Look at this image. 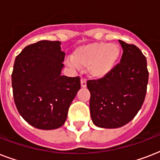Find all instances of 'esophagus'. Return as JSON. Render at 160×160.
I'll return each mask as SVG.
<instances>
[{"label": "esophagus", "instance_id": "obj_1", "mask_svg": "<svg viewBox=\"0 0 160 160\" xmlns=\"http://www.w3.org/2000/svg\"><path fill=\"white\" fill-rule=\"evenodd\" d=\"M80 84H81V87L82 88L86 87V80L84 79V78H81V80H80Z\"/></svg>", "mask_w": 160, "mask_h": 160}]
</instances>
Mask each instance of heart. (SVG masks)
<instances>
[{
  "instance_id": "heart-1",
  "label": "heart",
  "mask_w": 160,
  "mask_h": 160,
  "mask_svg": "<svg viewBox=\"0 0 160 160\" xmlns=\"http://www.w3.org/2000/svg\"><path fill=\"white\" fill-rule=\"evenodd\" d=\"M120 53L121 49L115 43L93 42L75 49L67 63L72 68H86L90 77L100 79L114 70Z\"/></svg>"
}]
</instances>
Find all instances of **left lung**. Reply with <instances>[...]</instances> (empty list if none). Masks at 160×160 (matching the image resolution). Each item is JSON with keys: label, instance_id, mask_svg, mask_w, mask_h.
Listing matches in <instances>:
<instances>
[{"label": "left lung", "instance_id": "left-lung-1", "mask_svg": "<svg viewBox=\"0 0 160 160\" xmlns=\"http://www.w3.org/2000/svg\"><path fill=\"white\" fill-rule=\"evenodd\" d=\"M119 42L124 51L120 62L105 77L87 81L90 116L100 128L114 129L131 121L146 95V58L136 46Z\"/></svg>", "mask_w": 160, "mask_h": 160}]
</instances>
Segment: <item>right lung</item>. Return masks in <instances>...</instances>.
Masks as SVG:
<instances>
[{"label":"right lung","mask_w":160,"mask_h":160,"mask_svg":"<svg viewBox=\"0 0 160 160\" xmlns=\"http://www.w3.org/2000/svg\"><path fill=\"white\" fill-rule=\"evenodd\" d=\"M60 41L29 45L16 58L11 83L14 101L22 118L40 129L62 126L80 89V79L61 75L65 53Z\"/></svg>","instance_id":"obj_1"}]
</instances>
